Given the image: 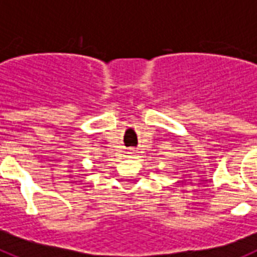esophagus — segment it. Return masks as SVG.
Segmentation results:
<instances>
[{"label": "esophagus", "instance_id": "esophagus-1", "mask_svg": "<svg viewBox=\"0 0 257 257\" xmlns=\"http://www.w3.org/2000/svg\"><path fill=\"white\" fill-rule=\"evenodd\" d=\"M135 156H137V151H135V150L128 151V157H135Z\"/></svg>", "mask_w": 257, "mask_h": 257}]
</instances>
